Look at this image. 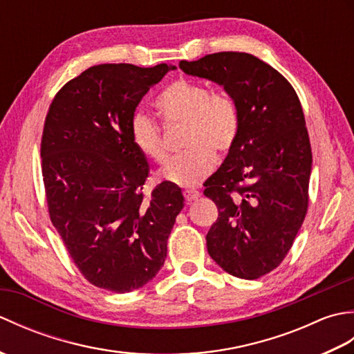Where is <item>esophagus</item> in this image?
<instances>
[{
	"instance_id": "obj_1",
	"label": "esophagus",
	"mask_w": 354,
	"mask_h": 354,
	"mask_svg": "<svg viewBox=\"0 0 354 354\" xmlns=\"http://www.w3.org/2000/svg\"><path fill=\"white\" fill-rule=\"evenodd\" d=\"M183 194H184V198H185V201H187V202H192V201H194V199H198L201 193H199L198 190L187 189V190H184V192H183Z\"/></svg>"
}]
</instances>
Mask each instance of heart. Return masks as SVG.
<instances>
[{
  "mask_svg": "<svg viewBox=\"0 0 354 354\" xmlns=\"http://www.w3.org/2000/svg\"><path fill=\"white\" fill-rule=\"evenodd\" d=\"M156 108L169 126L185 124L183 142L187 149L162 170L164 179L171 184H199L214 167V150L227 153L236 145L242 115L237 100L228 93H213L201 82L178 79L158 95ZM131 137L149 160L169 161L162 127L155 118L137 112L131 120Z\"/></svg>",
  "mask_w": 354,
  "mask_h": 354,
  "instance_id": "1",
  "label": "heart"
}]
</instances>
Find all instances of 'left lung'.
I'll use <instances>...</instances> for the list:
<instances>
[{
	"mask_svg": "<svg viewBox=\"0 0 354 354\" xmlns=\"http://www.w3.org/2000/svg\"><path fill=\"white\" fill-rule=\"evenodd\" d=\"M179 66L223 85L239 103L236 145L204 184L219 212L205 239L217 265L255 280L280 266L309 208L312 149L301 103L288 79L248 53H213Z\"/></svg>",
	"mask_w": 354,
	"mask_h": 354,
	"instance_id": "obj_1",
	"label": "left lung"
}]
</instances>
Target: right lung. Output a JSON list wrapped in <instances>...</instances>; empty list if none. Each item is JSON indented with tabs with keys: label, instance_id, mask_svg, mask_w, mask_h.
<instances>
[{
	"label": "right lung",
	"instance_id": "right-lung-1",
	"mask_svg": "<svg viewBox=\"0 0 354 354\" xmlns=\"http://www.w3.org/2000/svg\"><path fill=\"white\" fill-rule=\"evenodd\" d=\"M171 68L94 65L59 89L45 117L41 169L50 221L95 288L138 289L167 255L184 198L169 181L146 196L150 169L132 141L131 120Z\"/></svg>",
	"mask_w": 354,
	"mask_h": 354
}]
</instances>
